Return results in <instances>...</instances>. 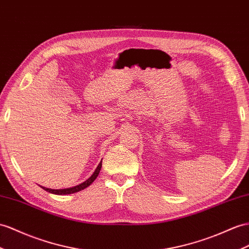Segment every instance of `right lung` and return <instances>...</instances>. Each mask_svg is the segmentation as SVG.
<instances>
[{"instance_id": "1", "label": "right lung", "mask_w": 249, "mask_h": 249, "mask_svg": "<svg viewBox=\"0 0 249 249\" xmlns=\"http://www.w3.org/2000/svg\"><path fill=\"white\" fill-rule=\"evenodd\" d=\"M101 168H102V161L98 165V167L95 168L94 173L91 175V177L89 178V179H87L85 182H83V183L79 184V185H76V186L70 187V188H64V189H50V188L43 187V189L48 191V193H50V194H54V195H70V194L78 193V191L83 190V189H85L86 187H88L95 179H97V177L99 176V173H100Z\"/></svg>"}]
</instances>
